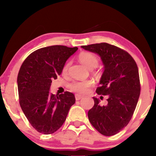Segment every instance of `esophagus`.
Returning <instances> with one entry per match:
<instances>
[{"instance_id": "obj_1", "label": "esophagus", "mask_w": 156, "mask_h": 156, "mask_svg": "<svg viewBox=\"0 0 156 156\" xmlns=\"http://www.w3.org/2000/svg\"><path fill=\"white\" fill-rule=\"evenodd\" d=\"M75 97H76V101H80V100L82 98H83V96L80 95V94H76V95H75Z\"/></svg>"}]
</instances>
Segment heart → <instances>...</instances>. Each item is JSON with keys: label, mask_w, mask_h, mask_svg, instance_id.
<instances>
[{"label": "heart", "mask_w": 156, "mask_h": 156, "mask_svg": "<svg viewBox=\"0 0 156 156\" xmlns=\"http://www.w3.org/2000/svg\"><path fill=\"white\" fill-rule=\"evenodd\" d=\"M78 60L80 63L89 69H92L97 67L98 64V58L90 52H81L78 55ZM69 65V62L64 64L62 68V73H66L67 72ZM92 84L93 81L92 80H78L71 83L69 87L73 92L78 93V94H85L86 92H88L89 87H92Z\"/></svg>", "instance_id": "obj_1"}]
</instances>
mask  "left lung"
I'll return each instance as SVG.
<instances>
[{
    "label": "left lung",
    "mask_w": 156,
    "mask_h": 156,
    "mask_svg": "<svg viewBox=\"0 0 156 156\" xmlns=\"http://www.w3.org/2000/svg\"><path fill=\"white\" fill-rule=\"evenodd\" d=\"M81 48L101 57L104 71L96 92L108 96L105 105L93 97L94 105L88 112L89 120L103 135H115L128 124L139 101L140 81L136 63L126 51L105 42Z\"/></svg>",
    "instance_id": "8db88e82"
}]
</instances>
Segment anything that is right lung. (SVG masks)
<instances>
[{"label": "right lung", "mask_w": 156, "mask_h": 156, "mask_svg": "<svg viewBox=\"0 0 156 156\" xmlns=\"http://www.w3.org/2000/svg\"><path fill=\"white\" fill-rule=\"evenodd\" d=\"M78 48L53 45L37 50L23 62L17 76L20 104L31 125L39 133L51 134L59 129L76 103L73 93L53 94V79Z\"/></svg>", "instance_id": "obj_1"}]
</instances>
